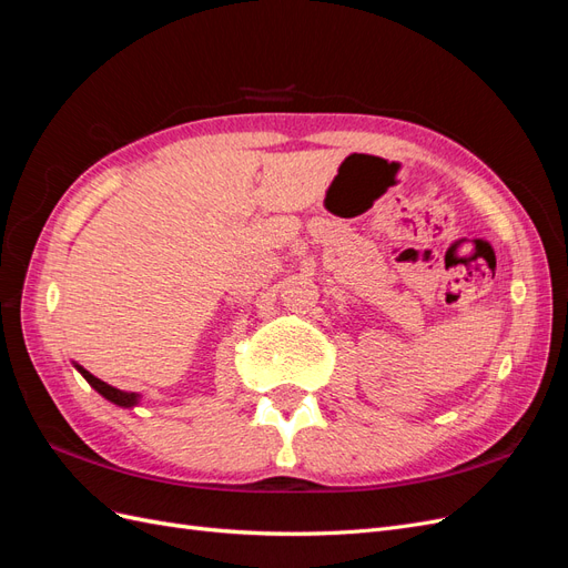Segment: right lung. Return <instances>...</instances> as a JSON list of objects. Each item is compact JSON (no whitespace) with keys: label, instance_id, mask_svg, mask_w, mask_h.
<instances>
[{"label":"right lung","instance_id":"1","mask_svg":"<svg viewBox=\"0 0 568 568\" xmlns=\"http://www.w3.org/2000/svg\"><path fill=\"white\" fill-rule=\"evenodd\" d=\"M75 369L84 376V379H88V384L97 390V393H101L104 395L106 400H111L113 405H118V407H134L136 403H140V393H128V390H120V388H113V386H109L106 382H101V379H97L94 374H90L88 369L84 367H80V365H75Z\"/></svg>","mask_w":568,"mask_h":568}]
</instances>
